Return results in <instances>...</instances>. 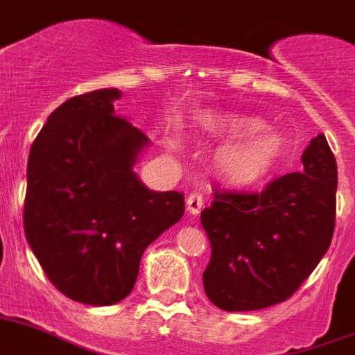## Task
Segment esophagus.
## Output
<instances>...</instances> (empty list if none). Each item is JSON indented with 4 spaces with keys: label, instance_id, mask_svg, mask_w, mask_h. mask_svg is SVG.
<instances>
[{
    "label": "esophagus",
    "instance_id": "1",
    "mask_svg": "<svg viewBox=\"0 0 355 355\" xmlns=\"http://www.w3.org/2000/svg\"><path fill=\"white\" fill-rule=\"evenodd\" d=\"M202 205H205L202 193H199V192L189 193V198H187V210H189L190 214L198 215L199 211H201Z\"/></svg>",
    "mask_w": 355,
    "mask_h": 355
}]
</instances>
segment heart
<instances>
[{
	"instance_id": "heart-1",
	"label": "heart",
	"mask_w": 355,
	"mask_h": 355,
	"mask_svg": "<svg viewBox=\"0 0 355 355\" xmlns=\"http://www.w3.org/2000/svg\"><path fill=\"white\" fill-rule=\"evenodd\" d=\"M219 131L233 144L217 154L224 178L241 187H251L262 181L277 166L284 154V141L275 132L264 131L266 123L255 116L230 114L220 118ZM242 137V141L238 138Z\"/></svg>"
}]
</instances>
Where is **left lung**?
<instances>
[{
	"mask_svg": "<svg viewBox=\"0 0 355 355\" xmlns=\"http://www.w3.org/2000/svg\"><path fill=\"white\" fill-rule=\"evenodd\" d=\"M304 171L275 178L262 192H214L201 211L211 257L205 293L228 313L259 311L295 295L327 253L336 226L338 165L318 135Z\"/></svg>",
	"mask_w": 355,
	"mask_h": 355,
	"instance_id": "obj_1",
	"label": "left lung"
}]
</instances>
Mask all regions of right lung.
<instances>
[{"label":"right lung","instance_id":"1","mask_svg":"<svg viewBox=\"0 0 355 355\" xmlns=\"http://www.w3.org/2000/svg\"><path fill=\"white\" fill-rule=\"evenodd\" d=\"M118 89L66 100L30 148L23 223L48 280L69 300L113 305L135 287L144 251L183 217L178 192L132 172L148 138L114 114Z\"/></svg>","mask_w":355,"mask_h":355}]
</instances>
